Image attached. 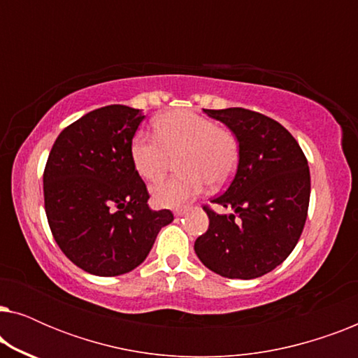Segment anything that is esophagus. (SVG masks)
Masks as SVG:
<instances>
[{
    "label": "esophagus",
    "instance_id": "esophagus-1",
    "mask_svg": "<svg viewBox=\"0 0 358 358\" xmlns=\"http://www.w3.org/2000/svg\"><path fill=\"white\" fill-rule=\"evenodd\" d=\"M184 213H185V208H176V210H174L176 217H182Z\"/></svg>",
    "mask_w": 358,
    "mask_h": 358
}]
</instances>
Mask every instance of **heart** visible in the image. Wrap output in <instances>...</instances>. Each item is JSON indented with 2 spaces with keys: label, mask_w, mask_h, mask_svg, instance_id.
Instances as JSON below:
<instances>
[{
  "label": "heart",
  "mask_w": 358,
  "mask_h": 358,
  "mask_svg": "<svg viewBox=\"0 0 358 358\" xmlns=\"http://www.w3.org/2000/svg\"><path fill=\"white\" fill-rule=\"evenodd\" d=\"M155 136L138 134L130 155L135 169L148 182H158L178 158V178L151 189L156 205L179 208L205 189L222 187L239 163V141L234 131L192 110H169L155 120Z\"/></svg>",
  "instance_id": "1"
}]
</instances>
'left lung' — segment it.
<instances>
[{"instance_id":"obj_1","label":"left lung","mask_w":358,"mask_h":358,"mask_svg":"<svg viewBox=\"0 0 358 358\" xmlns=\"http://www.w3.org/2000/svg\"><path fill=\"white\" fill-rule=\"evenodd\" d=\"M223 122L239 141V163L224 194L203 205L208 229L194 249L203 266L228 278L262 277L290 256L310 205L306 156L285 127L259 112L229 107L203 109Z\"/></svg>"}]
</instances>
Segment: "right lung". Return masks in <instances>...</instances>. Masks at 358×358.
<instances>
[{
	"instance_id": "obj_1",
	"label": "right lung",
	"mask_w": 358,
	"mask_h": 358,
	"mask_svg": "<svg viewBox=\"0 0 358 358\" xmlns=\"http://www.w3.org/2000/svg\"><path fill=\"white\" fill-rule=\"evenodd\" d=\"M140 109L112 104L73 122L57 136L43 169V202L58 248L99 277L134 271L148 256L171 210L153 212L131 161Z\"/></svg>"
}]
</instances>
